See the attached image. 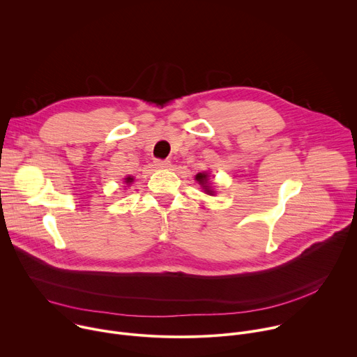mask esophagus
I'll list each match as a JSON object with an SVG mask.
<instances>
[{
  "instance_id": "1",
  "label": "esophagus",
  "mask_w": 357,
  "mask_h": 357,
  "mask_svg": "<svg viewBox=\"0 0 357 357\" xmlns=\"http://www.w3.org/2000/svg\"><path fill=\"white\" fill-rule=\"evenodd\" d=\"M155 167L157 168H169L171 167V161H168V160H157L155 161Z\"/></svg>"
}]
</instances>
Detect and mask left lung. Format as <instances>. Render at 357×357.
<instances>
[{"label":"left lung","mask_w":357,"mask_h":357,"mask_svg":"<svg viewBox=\"0 0 357 357\" xmlns=\"http://www.w3.org/2000/svg\"><path fill=\"white\" fill-rule=\"evenodd\" d=\"M196 181L203 186V189L206 190V193H209V195L213 193V190H211V188L208 186V175L206 174H197Z\"/></svg>","instance_id":"obj_1"}]
</instances>
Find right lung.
Segmentation results:
<instances>
[{
	"mask_svg": "<svg viewBox=\"0 0 357 357\" xmlns=\"http://www.w3.org/2000/svg\"><path fill=\"white\" fill-rule=\"evenodd\" d=\"M131 182H132V178H131V176L126 178V183H131Z\"/></svg>",
	"mask_w": 357,
	"mask_h": 357,
	"instance_id": "obj_1",
	"label": "right lung"
}]
</instances>
